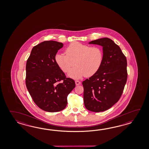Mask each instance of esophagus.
<instances>
[{
  "mask_svg": "<svg viewBox=\"0 0 149 149\" xmlns=\"http://www.w3.org/2000/svg\"><path fill=\"white\" fill-rule=\"evenodd\" d=\"M75 83H76V85L77 86L81 84V82H80L78 80H76V81H75Z\"/></svg>",
  "mask_w": 149,
  "mask_h": 149,
  "instance_id": "1",
  "label": "esophagus"
}]
</instances>
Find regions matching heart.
I'll return each mask as SVG.
<instances>
[{"label":"heart","instance_id":"heart-1","mask_svg":"<svg viewBox=\"0 0 149 149\" xmlns=\"http://www.w3.org/2000/svg\"><path fill=\"white\" fill-rule=\"evenodd\" d=\"M65 54L57 53L55 61L57 66L69 77L80 79L82 77H91L98 72L103 61V52L100 46H89L79 42H73L65 50Z\"/></svg>","mask_w":149,"mask_h":149}]
</instances>
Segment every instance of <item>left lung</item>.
Returning a JSON list of instances; mask_svg holds the SVG:
<instances>
[{"label":"left lung","mask_w":149,"mask_h":149,"mask_svg":"<svg viewBox=\"0 0 149 149\" xmlns=\"http://www.w3.org/2000/svg\"><path fill=\"white\" fill-rule=\"evenodd\" d=\"M103 47V61L98 72L82 82L84 102L89 111L99 112L111 108L120 98L127 78L126 57L111 39L93 40Z\"/></svg>","instance_id":"1"}]
</instances>
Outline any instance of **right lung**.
<instances>
[{
  "label": "right lung",
  "instance_id": "obj_1",
  "mask_svg": "<svg viewBox=\"0 0 149 149\" xmlns=\"http://www.w3.org/2000/svg\"><path fill=\"white\" fill-rule=\"evenodd\" d=\"M63 46L60 42L43 41L32 49L26 64L25 83L30 95L39 108L50 112L66 107L67 96L76 86L55 61Z\"/></svg>",
  "mask_w": 149,
  "mask_h": 149
}]
</instances>
